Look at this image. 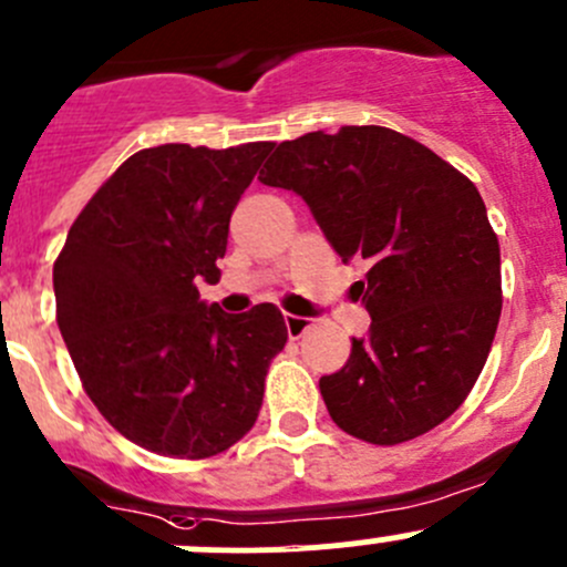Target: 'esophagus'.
I'll list each match as a JSON object with an SVG mask.
<instances>
[{
	"label": "esophagus",
	"mask_w": 567,
	"mask_h": 567,
	"mask_svg": "<svg viewBox=\"0 0 567 567\" xmlns=\"http://www.w3.org/2000/svg\"><path fill=\"white\" fill-rule=\"evenodd\" d=\"M284 322H286V333H289L291 339H300V336L311 328L313 319L297 317V313H284Z\"/></svg>",
	"instance_id": "1"
}]
</instances>
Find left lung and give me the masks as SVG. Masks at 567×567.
I'll return each instance as SVG.
<instances>
[{
	"label": "left lung",
	"instance_id": "8db88e82",
	"mask_svg": "<svg viewBox=\"0 0 567 567\" xmlns=\"http://www.w3.org/2000/svg\"><path fill=\"white\" fill-rule=\"evenodd\" d=\"M259 182L302 195L372 324L319 380L330 419L378 446L439 427L472 394L502 313L496 231L472 178L385 126L286 140Z\"/></svg>",
	"mask_w": 567,
	"mask_h": 567
}]
</instances>
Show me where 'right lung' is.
<instances>
[{"instance_id":"right-lung-1","label":"right lung","mask_w":567,"mask_h":567,"mask_svg":"<svg viewBox=\"0 0 567 567\" xmlns=\"http://www.w3.org/2000/svg\"><path fill=\"white\" fill-rule=\"evenodd\" d=\"M272 143H167L128 156L85 204L54 261L58 324L101 416L156 455L204 461L256 424L284 350L272 302L226 313L228 220Z\"/></svg>"}]
</instances>
